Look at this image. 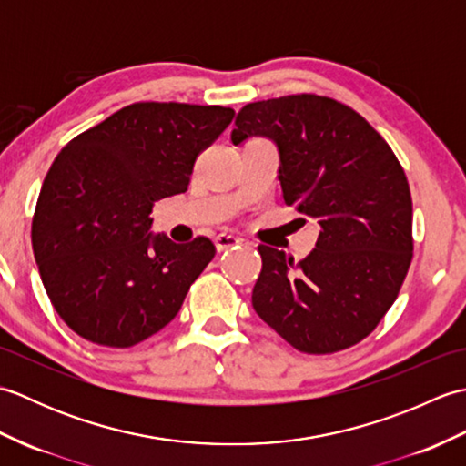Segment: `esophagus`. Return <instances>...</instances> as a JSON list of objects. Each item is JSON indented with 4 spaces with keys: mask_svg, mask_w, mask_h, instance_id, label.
Returning <instances> with one entry per match:
<instances>
[{
    "mask_svg": "<svg viewBox=\"0 0 466 466\" xmlns=\"http://www.w3.org/2000/svg\"><path fill=\"white\" fill-rule=\"evenodd\" d=\"M240 242H242V238H238V236H234V234H218L214 238L218 252H224V250L232 248V246L240 244Z\"/></svg>",
    "mask_w": 466,
    "mask_h": 466,
    "instance_id": "obj_1",
    "label": "esophagus"
}]
</instances>
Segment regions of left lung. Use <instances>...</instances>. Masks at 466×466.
<instances>
[{"label": "left lung", "mask_w": 466, "mask_h": 466, "mask_svg": "<svg viewBox=\"0 0 466 466\" xmlns=\"http://www.w3.org/2000/svg\"><path fill=\"white\" fill-rule=\"evenodd\" d=\"M250 137L276 146L284 202L320 228L316 248L299 264L258 246L254 310L302 352L349 349L397 300L412 260L402 166L360 114L314 94L244 106L232 144Z\"/></svg>", "instance_id": "obj_1"}]
</instances>
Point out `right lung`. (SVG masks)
<instances>
[{
	"label": "right lung",
	"mask_w": 466,
	"mask_h": 466,
	"mask_svg": "<svg viewBox=\"0 0 466 466\" xmlns=\"http://www.w3.org/2000/svg\"><path fill=\"white\" fill-rule=\"evenodd\" d=\"M232 117L222 106L132 104L57 154L32 246L56 312L82 339L130 349L174 320L216 248L150 232L152 208L187 190L198 154Z\"/></svg>",
	"instance_id": "obj_1"
}]
</instances>
